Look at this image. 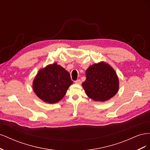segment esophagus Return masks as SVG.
Wrapping results in <instances>:
<instances>
[{
	"label": "esophagus",
	"mask_w": 150,
	"mask_h": 150,
	"mask_svg": "<svg viewBox=\"0 0 150 150\" xmlns=\"http://www.w3.org/2000/svg\"><path fill=\"white\" fill-rule=\"evenodd\" d=\"M75 83H76V84H81V81L80 79H77V80L75 81Z\"/></svg>",
	"instance_id": "1"
}]
</instances>
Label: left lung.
Wrapping results in <instances>:
<instances>
[{
	"label": "left lung",
	"mask_w": 150,
	"mask_h": 150,
	"mask_svg": "<svg viewBox=\"0 0 150 150\" xmlns=\"http://www.w3.org/2000/svg\"><path fill=\"white\" fill-rule=\"evenodd\" d=\"M86 79L82 86L91 99L106 101L119 89V79L113 68L104 62L90 66L86 71Z\"/></svg>",
	"instance_id": "8db88e82"
}]
</instances>
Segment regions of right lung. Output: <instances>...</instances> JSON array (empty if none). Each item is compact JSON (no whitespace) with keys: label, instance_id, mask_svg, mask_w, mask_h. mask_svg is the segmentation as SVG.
Masks as SVG:
<instances>
[{"label":"right lung","instance_id":"add662e5","mask_svg":"<svg viewBox=\"0 0 150 150\" xmlns=\"http://www.w3.org/2000/svg\"><path fill=\"white\" fill-rule=\"evenodd\" d=\"M72 84L69 72L54 63L39 71L33 86L34 93L41 100L53 104L61 100Z\"/></svg>","mask_w":150,"mask_h":150}]
</instances>
